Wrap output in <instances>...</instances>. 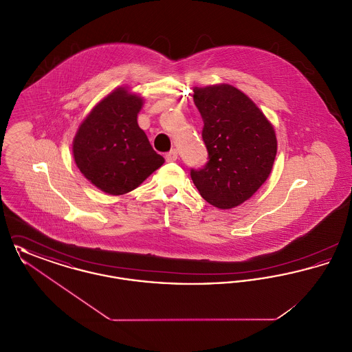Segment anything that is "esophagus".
I'll return each instance as SVG.
<instances>
[{
  "instance_id": "34e87169",
  "label": "esophagus",
  "mask_w": 352,
  "mask_h": 352,
  "mask_svg": "<svg viewBox=\"0 0 352 352\" xmlns=\"http://www.w3.org/2000/svg\"><path fill=\"white\" fill-rule=\"evenodd\" d=\"M165 158H166V161H168V162H174V161H177V160H178V151H175V149L168 151V153H166Z\"/></svg>"
}]
</instances>
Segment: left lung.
<instances>
[{
  "label": "left lung",
  "mask_w": 352,
  "mask_h": 352,
  "mask_svg": "<svg viewBox=\"0 0 352 352\" xmlns=\"http://www.w3.org/2000/svg\"><path fill=\"white\" fill-rule=\"evenodd\" d=\"M194 102L204 122L208 161L191 168V179L210 204L234 208L268 179L277 153L274 129L257 105L230 84L195 87Z\"/></svg>",
  "instance_id": "8db88e82"
}]
</instances>
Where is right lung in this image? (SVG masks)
I'll use <instances>...</instances> for the list:
<instances>
[{
	"label": "right lung",
	"mask_w": 352,
	"mask_h": 352,
	"mask_svg": "<svg viewBox=\"0 0 352 352\" xmlns=\"http://www.w3.org/2000/svg\"><path fill=\"white\" fill-rule=\"evenodd\" d=\"M142 104V98L120 87L89 112L74 138L76 166L109 195L132 191L165 162L137 124Z\"/></svg>",
	"instance_id": "1"
}]
</instances>
